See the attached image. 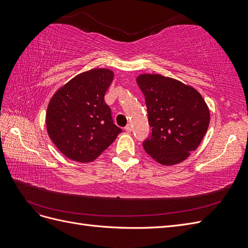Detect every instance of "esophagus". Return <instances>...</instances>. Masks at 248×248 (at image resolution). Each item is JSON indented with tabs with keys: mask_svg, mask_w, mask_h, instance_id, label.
I'll use <instances>...</instances> for the list:
<instances>
[{
	"mask_svg": "<svg viewBox=\"0 0 248 248\" xmlns=\"http://www.w3.org/2000/svg\"><path fill=\"white\" fill-rule=\"evenodd\" d=\"M125 130H126L127 132H131V130H132V125H131V124H127L126 127H125Z\"/></svg>",
	"mask_w": 248,
	"mask_h": 248,
	"instance_id": "obj_1",
	"label": "esophagus"
}]
</instances>
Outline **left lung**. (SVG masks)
<instances>
[{"mask_svg": "<svg viewBox=\"0 0 248 248\" xmlns=\"http://www.w3.org/2000/svg\"><path fill=\"white\" fill-rule=\"evenodd\" d=\"M137 82L145 96L149 137L145 151L163 166L185 160L207 132L210 111L201 94L177 79L141 74Z\"/></svg>", "mask_w": 248, "mask_h": 248, "instance_id": "1", "label": "left lung"}]
</instances>
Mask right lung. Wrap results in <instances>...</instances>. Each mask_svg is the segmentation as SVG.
Instances as JSON below:
<instances>
[{
  "label": "right lung",
  "mask_w": 248,
  "mask_h": 248,
  "mask_svg": "<svg viewBox=\"0 0 248 248\" xmlns=\"http://www.w3.org/2000/svg\"><path fill=\"white\" fill-rule=\"evenodd\" d=\"M112 78L114 73L108 69L80 73L50 99L46 111L48 136L68 158L92 161L122 132L104 101Z\"/></svg>",
  "instance_id": "add662e5"
}]
</instances>
